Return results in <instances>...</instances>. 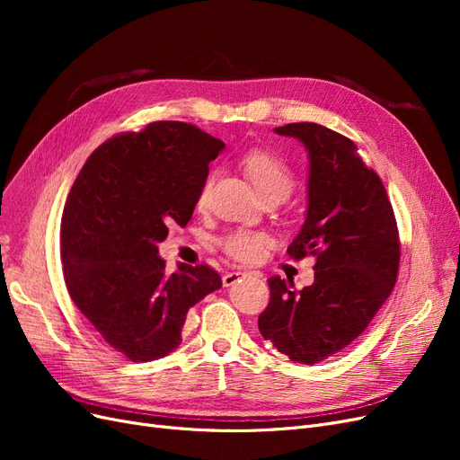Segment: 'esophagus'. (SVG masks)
<instances>
[{
	"instance_id": "esophagus-1",
	"label": "esophagus",
	"mask_w": 460,
	"mask_h": 460,
	"mask_svg": "<svg viewBox=\"0 0 460 460\" xmlns=\"http://www.w3.org/2000/svg\"><path fill=\"white\" fill-rule=\"evenodd\" d=\"M240 276H242V272H235V270L226 272L225 276H222V284H225V288H230V286H234L235 282L240 280Z\"/></svg>"
}]
</instances>
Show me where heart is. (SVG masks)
<instances>
[{
    "instance_id": "b5f03b06",
    "label": "heart",
    "mask_w": 460,
    "mask_h": 460,
    "mask_svg": "<svg viewBox=\"0 0 460 460\" xmlns=\"http://www.w3.org/2000/svg\"><path fill=\"white\" fill-rule=\"evenodd\" d=\"M243 171L252 184L257 188L259 196L264 201H286L291 191L296 188V178L291 174L289 166L280 159L267 151H252L247 153L242 161ZM215 176L208 174L199 190L198 207L203 208L211 196V188ZM269 245V238L261 232H232L220 240V247L230 259L238 262H253L261 257L262 249Z\"/></svg>"
}]
</instances>
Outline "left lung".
Returning <instances> with one entry per match:
<instances>
[{
  "instance_id": "8db88e82",
  "label": "left lung",
  "mask_w": 460,
  "mask_h": 460,
  "mask_svg": "<svg viewBox=\"0 0 460 460\" xmlns=\"http://www.w3.org/2000/svg\"><path fill=\"white\" fill-rule=\"evenodd\" d=\"M276 134L297 137L309 155L307 217L288 255H314V282L269 278L270 301L259 316L261 336L296 363L314 365L367 330L392 294L399 234L380 176L357 146L316 122H291Z\"/></svg>"
}]
</instances>
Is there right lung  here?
Here are the masks:
<instances>
[{
  "label": "right lung",
  "instance_id": "obj_1",
  "mask_svg": "<svg viewBox=\"0 0 460 460\" xmlns=\"http://www.w3.org/2000/svg\"><path fill=\"white\" fill-rule=\"evenodd\" d=\"M225 144L178 120L111 137L82 166L61 218L66 289L109 347L134 363L172 353L186 314L222 286L207 264L166 274L159 243L186 226Z\"/></svg>",
  "mask_w": 460,
  "mask_h": 460
}]
</instances>
